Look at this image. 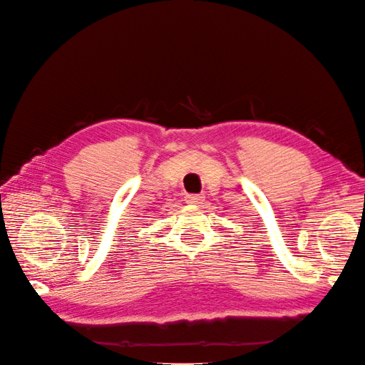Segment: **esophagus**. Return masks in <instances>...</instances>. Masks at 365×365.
<instances>
[{
    "instance_id": "obj_1",
    "label": "esophagus",
    "mask_w": 365,
    "mask_h": 365,
    "mask_svg": "<svg viewBox=\"0 0 365 365\" xmlns=\"http://www.w3.org/2000/svg\"><path fill=\"white\" fill-rule=\"evenodd\" d=\"M184 199H186L187 204H202L205 197H204V194H186Z\"/></svg>"
}]
</instances>
